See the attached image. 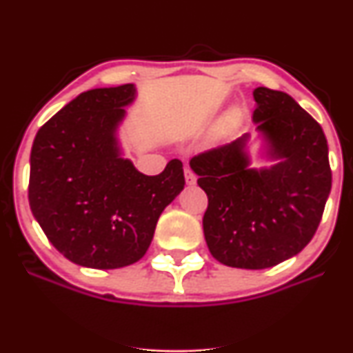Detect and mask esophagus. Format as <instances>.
<instances>
[{"instance_id": "34e87169", "label": "esophagus", "mask_w": 353, "mask_h": 353, "mask_svg": "<svg viewBox=\"0 0 353 353\" xmlns=\"http://www.w3.org/2000/svg\"><path fill=\"white\" fill-rule=\"evenodd\" d=\"M184 177H185V184H188V185H194V184H196V181H197L196 174L190 171L189 168L184 169Z\"/></svg>"}]
</instances>
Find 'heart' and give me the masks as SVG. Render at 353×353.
I'll return each mask as SVG.
<instances>
[{
    "mask_svg": "<svg viewBox=\"0 0 353 353\" xmlns=\"http://www.w3.org/2000/svg\"><path fill=\"white\" fill-rule=\"evenodd\" d=\"M239 119H241V116H239V111H236V109H230V111H228L224 116H222L221 129L228 131V129L236 128L237 123H239Z\"/></svg>",
    "mask_w": 353,
    "mask_h": 353,
    "instance_id": "1",
    "label": "heart"
}]
</instances>
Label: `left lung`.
<instances>
[{
  "instance_id": "8db88e82",
  "label": "left lung",
  "mask_w": 353,
  "mask_h": 353,
  "mask_svg": "<svg viewBox=\"0 0 353 353\" xmlns=\"http://www.w3.org/2000/svg\"><path fill=\"white\" fill-rule=\"evenodd\" d=\"M255 131L270 168H250L249 134L190 159L208 194L202 225L214 259L267 269L297 255L314 237L332 188L329 145L317 121L287 92L254 89Z\"/></svg>"
}]
</instances>
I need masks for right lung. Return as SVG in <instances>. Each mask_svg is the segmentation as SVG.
<instances>
[{
    "instance_id": "obj_1",
    "label": "right lung",
    "mask_w": 353,
    "mask_h": 353,
    "mask_svg": "<svg viewBox=\"0 0 353 353\" xmlns=\"http://www.w3.org/2000/svg\"><path fill=\"white\" fill-rule=\"evenodd\" d=\"M134 98V84L81 92L34 137L31 212L51 244L78 265L119 269L139 261L159 216L184 189L179 159L145 176L121 156L117 128Z\"/></svg>"
}]
</instances>
